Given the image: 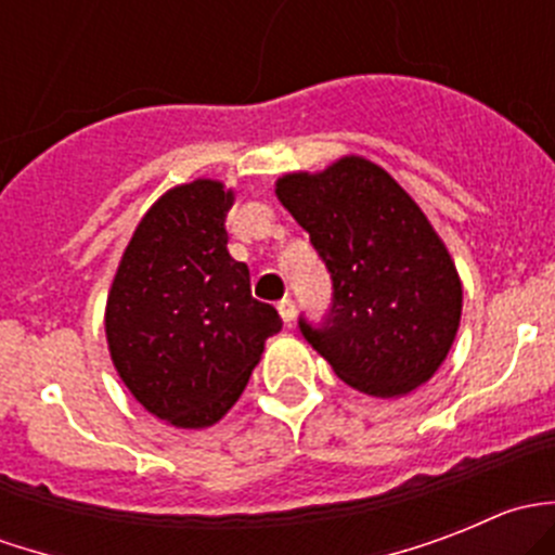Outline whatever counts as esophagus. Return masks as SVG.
I'll return each mask as SVG.
<instances>
[{"mask_svg":"<svg viewBox=\"0 0 555 555\" xmlns=\"http://www.w3.org/2000/svg\"><path fill=\"white\" fill-rule=\"evenodd\" d=\"M279 313H282V319L284 322H293L295 319V300L293 298H282L279 300Z\"/></svg>","mask_w":555,"mask_h":555,"instance_id":"esophagus-1","label":"esophagus"}]
</instances>
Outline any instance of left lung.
I'll list each match as a JSON object with an SVG mask.
<instances>
[{
	"label": "left lung",
	"instance_id": "1",
	"mask_svg": "<svg viewBox=\"0 0 555 555\" xmlns=\"http://www.w3.org/2000/svg\"><path fill=\"white\" fill-rule=\"evenodd\" d=\"M276 195L333 282L319 322L300 313L304 338L365 395H408L429 382L456 338L462 284L416 201L362 158L287 173Z\"/></svg>",
	"mask_w": 555,
	"mask_h": 555
}]
</instances>
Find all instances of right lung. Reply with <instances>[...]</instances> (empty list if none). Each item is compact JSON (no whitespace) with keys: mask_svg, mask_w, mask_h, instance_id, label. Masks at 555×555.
I'll return each mask as SVG.
<instances>
[{"mask_svg":"<svg viewBox=\"0 0 555 555\" xmlns=\"http://www.w3.org/2000/svg\"><path fill=\"white\" fill-rule=\"evenodd\" d=\"M233 193L173 188L144 215L106 300L112 362L131 395L177 427H209L242 397L266 338L282 330L228 255Z\"/></svg>","mask_w":555,"mask_h":555,"instance_id":"obj_1","label":"right lung"}]
</instances>
